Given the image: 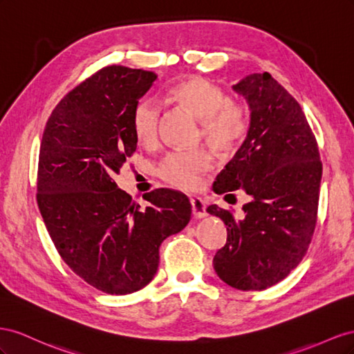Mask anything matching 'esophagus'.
<instances>
[{"instance_id":"obj_1","label":"esophagus","mask_w":354,"mask_h":354,"mask_svg":"<svg viewBox=\"0 0 354 354\" xmlns=\"http://www.w3.org/2000/svg\"><path fill=\"white\" fill-rule=\"evenodd\" d=\"M191 207H193V215L196 218L206 216V203L201 198L198 197L191 198Z\"/></svg>"}]
</instances>
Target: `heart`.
<instances>
[{
    "instance_id": "heart-1",
    "label": "heart",
    "mask_w": 354,
    "mask_h": 354,
    "mask_svg": "<svg viewBox=\"0 0 354 354\" xmlns=\"http://www.w3.org/2000/svg\"><path fill=\"white\" fill-rule=\"evenodd\" d=\"M169 96L188 108L201 121V133L222 153H231L243 142L250 126L248 108L230 100L219 86L194 77L175 84ZM161 108L153 97H144L132 111V130L138 142L154 144L158 136ZM214 165V157L203 147L180 148L167 153L158 163L157 174L170 187L194 191Z\"/></svg>"
}]
</instances>
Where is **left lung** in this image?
<instances>
[{"label":"left lung","instance_id":"left-lung-1","mask_svg":"<svg viewBox=\"0 0 354 354\" xmlns=\"http://www.w3.org/2000/svg\"><path fill=\"white\" fill-rule=\"evenodd\" d=\"M233 88L248 100L250 126L212 188L216 194L240 188L250 201L240 219L216 205L206 209L227 225V243L215 254L214 267L231 288L262 290L283 280L307 254L322 161L302 108L268 73L250 74Z\"/></svg>","mask_w":354,"mask_h":354}]
</instances>
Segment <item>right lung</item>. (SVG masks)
<instances>
[{
	"label": "right lung",
	"instance_id": "1",
	"mask_svg": "<svg viewBox=\"0 0 354 354\" xmlns=\"http://www.w3.org/2000/svg\"><path fill=\"white\" fill-rule=\"evenodd\" d=\"M156 78L121 65L99 69L56 105L39 147L37 203L50 239L80 279L109 295L145 288L161 241L191 218L178 191H149L140 207L114 180L136 151L132 111Z\"/></svg>",
	"mask_w": 354,
	"mask_h": 354
}]
</instances>
